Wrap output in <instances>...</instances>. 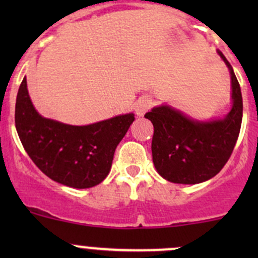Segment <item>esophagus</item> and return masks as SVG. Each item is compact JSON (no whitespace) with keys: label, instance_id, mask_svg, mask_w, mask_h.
<instances>
[{"label":"esophagus","instance_id":"esophagus-1","mask_svg":"<svg viewBox=\"0 0 258 258\" xmlns=\"http://www.w3.org/2000/svg\"><path fill=\"white\" fill-rule=\"evenodd\" d=\"M151 106H152V102H151L150 98H141V100L135 105V112H136L139 117L144 116V114L150 110Z\"/></svg>","mask_w":258,"mask_h":258}]
</instances>
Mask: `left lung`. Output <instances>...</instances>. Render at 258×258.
I'll list each match as a JSON object with an SVG mask.
<instances>
[{"label": "left lung", "mask_w": 258, "mask_h": 258, "mask_svg": "<svg viewBox=\"0 0 258 258\" xmlns=\"http://www.w3.org/2000/svg\"><path fill=\"white\" fill-rule=\"evenodd\" d=\"M232 85V108L222 119H191L170 106L145 114L153 124L152 161L157 172L173 183H201L217 175L230 158L241 130L242 95L232 66L222 52Z\"/></svg>", "instance_id": "8db88e82"}]
</instances>
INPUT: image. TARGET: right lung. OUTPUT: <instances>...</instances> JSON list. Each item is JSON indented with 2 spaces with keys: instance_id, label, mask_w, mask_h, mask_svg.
<instances>
[{
  "instance_id": "1",
  "label": "right lung",
  "mask_w": 258,
  "mask_h": 258,
  "mask_svg": "<svg viewBox=\"0 0 258 258\" xmlns=\"http://www.w3.org/2000/svg\"><path fill=\"white\" fill-rule=\"evenodd\" d=\"M134 119L127 113L87 126L64 124L35 110L26 77L18 88L15 123L23 148L47 177L74 188H90L107 177L114 150Z\"/></svg>"
}]
</instances>
